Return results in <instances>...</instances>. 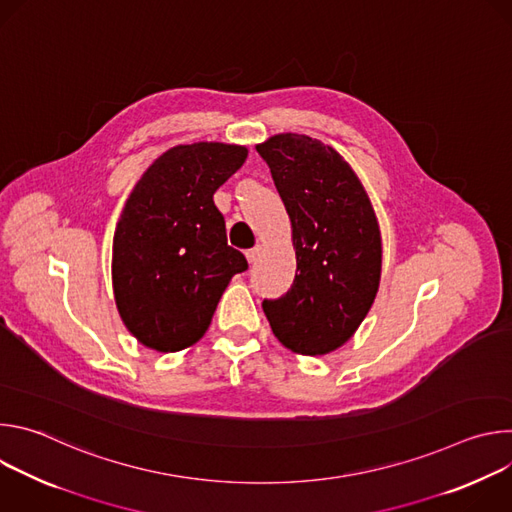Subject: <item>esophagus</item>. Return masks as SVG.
Wrapping results in <instances>:
<instances>
[{
  "label": "esophagus",
  "instance_id": "1",
  "mask_svg": "<svg viewBox=\"0 0 512 512\" xmlns=\"http://www.w3.org/2000/svg\"><path fill=\"white\" fill-rule=\"evenodd\" d=\"M261 249H263L261 245H257V247H253V249H249V251L245 253V255H247V261H249V263H255V261L259 259V255H261Z\"/></svg>",
  "mask_w": 512,
  "mask_h": 512
}]
</instances>
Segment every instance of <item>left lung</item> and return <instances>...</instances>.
I'll return each mask as SVG.
<instances>
[{"label": "left lung", "instance_id": "8db88e82", "mask_svg": "<svg viewBox=\"0 0 512 512\" xmlns=\"http://www.w3.org/2000/svg\"><path fill=\"white\" fill-rule=\"evenodd\" d=\"M291 221L298 271L287 294L265 300L275 338L296 354L322 356L348 342L381 283L383 243L371 198L330 145L277 133L255 145Z\"/></svg>", "mask_w": 512, "mask_h": 512}]
</instances>
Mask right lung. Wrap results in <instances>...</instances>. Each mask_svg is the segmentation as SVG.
I'll return each instance as SVG.
<instances>
[{"label":"right lung","mask_w":512,"mask_h":512,"mask_svg":"<svg viewBox=\"0 0 512 512\" xmlns=\"http://www.w3.org/2000/svg\"><path fill=\"white\" fill-rule=\"evenodd\" d=\"M245 145L198 141L164 152L133 186L113 235V296L125 328L158 352L208 330L247 259L227 245L214 192L247 160Z\"/></svg>","instance_id":"obj_1"}]
</instances>
